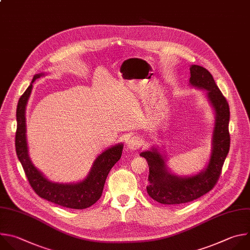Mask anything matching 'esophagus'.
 I'll list each match as a JSON object with an SVG mask.
<instances>
[{
  "label": "esophagus",
  "mask_w": 250,
  "mask_h": 250,
  "mask_svg": "<svg viewBox=\"0 0 250 250\" xmlns=\"http://www.w3.org/2000/svg\"><path fill=\"white\" fill-rule=\"evenodd\" d=\"M142 145H143L142 138H140L138 136H135V137H133L129 140L128 148L130 149V151H136V149H138Z\"/></svg>",
  "instance_id": "obj_1"
}]
</instances>
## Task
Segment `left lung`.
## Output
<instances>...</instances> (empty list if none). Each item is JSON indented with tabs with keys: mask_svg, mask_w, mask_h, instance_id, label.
<instances>
[{
	"mask_svg": "<svg viewBox=\"0 0 250 250\" xmlns=\"http://www.w3.org/2000/svg\"><path fill=\"white\" fill-rule=\"evenodd\" d=\"M190 76L192 85L208 90V97L216 111L212 156L206 170L192 177L182 178L168 172L164 159L156 149L154 152L141 153L140 156L145 158L148 165L146 192L161 204L188 203L211 191L220 178L229 151V106L226 97L216 84L211 73L205 68L192 65Z\"/></svg>",
	"mask_w": 250,
	"mask_h": 250,
	"instance_id": "1",
	"label": "left lung"
}]
</instances>
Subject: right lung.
Returning <instances> with one entry per match:
<instances>
[{"label": "right lung", "mask_w": 250, "mask_h": 250, "mask_svg": "<svg viewBox=\"0 0 250 250\" xmlns=\"http://www.w3.org/2000/svg\"><path fill=\"white\" fill-rule=\"evenodd\" d=\"M42 74L35 75L31 83L20 97L17 108L16 152L23 167L27 180L34 192L54 204L71 208L85 209L102 197L106 177L112 167L120 160L123 145L114 146L99 155L88 176L77 184H58L47 180L32 165L27 155L25 139V105L30 95L32 83Z\"/></svg>", "instance_id": "obj_1"}]
</instances>
